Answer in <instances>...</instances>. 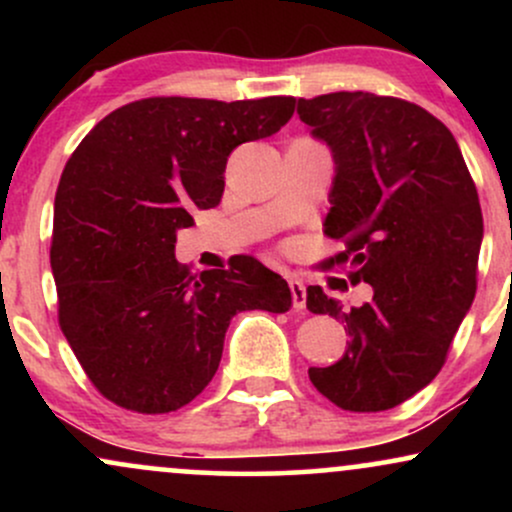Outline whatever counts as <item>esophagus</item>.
<instances>
[{"label": "esophagus", "mask_w": 512, "mask_h": 512, "mask_svg": "<svg viewBox=\"0 0 512 512\" xmlns=\"http://www.w3.org/2000/svg\"><path fill=\"white\" fill-rule=\"evenodd\" d=\"M289 286H291L293 308H296L298 313H303V310H305V284L301 279H291Z\"/></svg>", "instance_id": "obj_1"}]
</instances>
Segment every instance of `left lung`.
<instances>
[{"label":"left lung","instance_id":"1","mask_svg":"<svg viewBox=\"0 0 512 512\" xmlns=\"http://www.w3.org/2000/svg\"><path fill=\"white\" fill-rule=\"evenodd\" d=\"M310 134L330 146L325 236L373 298L346 310L308 286L310 313L342 320L351 342L310 383L346 411H385L431 383L477 293L484 219L455 137L421 105L368 91L298 98Z\"/></svg>","mask_w":512,"mask_h":512}]
</instances>
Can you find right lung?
<instances>
[{"mask_svg": "<svg viewBox=\"0 0 512 512\" xmlns=\"http://www.w3.org/2000/svg\"><path fill=\"white\" fill-rule=\"evenodd\" d=\"M293 108L291 96L144 98L103 117L64 166L50 248L60 327L117 407H185L214 378L233 315L291 308L289 284L255 257L192 274L175 240L221 202L231 151L272 137Z\"/></svg>", "mask_w": 512, "mask_h": 512, "instance_id": "1", "label": "right lung"}]
</instances>
